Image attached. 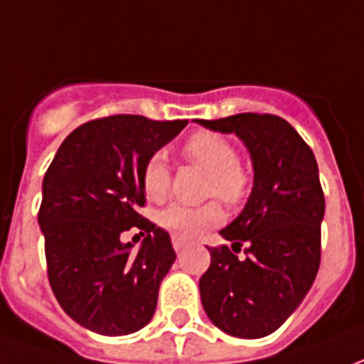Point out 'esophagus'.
<instances>
[{
    "label": "esophagus",
    "mask_w": 364,
    "mask_h": 364,
    "mask_svg": "<svg viewBox=\"0 0 364 364\" xmlns=\"http://www.w3.org/2000/svg\"><path fill=\"white\" fill-rule=\"evenodd\" d=\"M171 244H173V250L175 252H181L183 247L187 245V240L181 236H171Z\"/></svg>",
    "instance_id": "esophagus-1"
}]
</instances>
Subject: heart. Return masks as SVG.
I'll return each mask as SVG.
<instances>
[{
    "instance_id": "1",
    "label": "heart",
    "mask_w": 364,
    "mask_h": 364,
    "mask_svg": "<svg viewBox=\"0 0 364 364\" xmlns=\"http://www.w3.org/2000/svg\"><path fill=\"white\" fill-rule=\"evenodd\" d=\"M183 154L189 161L208 171V197H220L230 205H237L250 195L252 175L240 164L236 146L226 136L208 130L195 132L183 144ZM140 185L150 200L166 198L171 185V173L164 154H151L144 161ZM220 222L222 208L218 203H206L203 206L169 205L159 213V224L181 237H195Z\"/></svg>"
}]
</instances>
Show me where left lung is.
Instances as JSON below:
<instances>
[{
	"label": "left lung",
	"instance_id": "left-lung-1",
	"mask_svg": "<svg viewBox=\"0 0 364 364\" xmlns=\"http://www.w3.org/2000/svg\"><path fill=\"white\" fill-rule=\"evenodd\" d=\"M198 124L234 132L253 161V189L236 220L220 230L232 247H208L210 267L198 281L206 316L242 339H259L289 320L320 269L326 210L318 164L289 122L242 112ZM245 245L246 257H237Z\"/></svg>",
	"mask_w": 364,
	"mask_h": 364
}]
</instances>
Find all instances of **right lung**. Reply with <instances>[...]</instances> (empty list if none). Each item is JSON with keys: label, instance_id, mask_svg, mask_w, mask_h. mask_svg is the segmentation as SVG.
Instances as JSON below:
<instances>
[{"label": "right lung", "instance_id": "right-lung-1", "mask_svg": "<svg viewBox=\"0 0 364 364\" xmlns=\"http://www.w3.org/2000/svg\"><path fill=\"white\" fill-rule=\"evenodd\" d=\"M185 127L140 114L90 120L62 142L44 173L38 224L52 292L95 333H134L156 312L175 252L166 230L138 213L146 205L140 173ZM130 228L146 234L138 252L122 242Z\"/></svg>", "mask_w": 364, "mask_h": 364}]
</instances>
